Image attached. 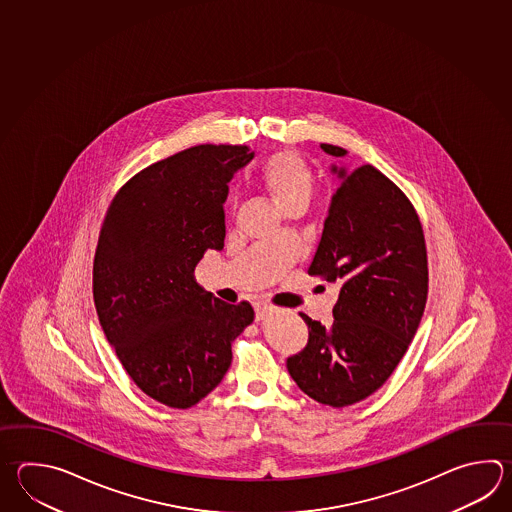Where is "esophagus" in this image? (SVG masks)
I'll use <instances>...</instances> for the list:
<instances>
[{
    "label": "esophagus",
    "instance_id": "obj_1",
    "mask_svg": "<svg viewBox=\"0 0 512 512\" xmlns=\"http://www.w3.org/2000/svg\"><path fill=\"white\" fill-rule=\"evenodd\" d=\"M273 308L268 304H257V321H264L268 315H272Z\"/></svg>",
    "mask_w": 512,
    "mask_h": 512
}]
</instances>
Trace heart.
Masks as SVG:
<instances>
[{"label": "heart", "instance_id": "b5f03b06", "mask_svg": "<svg viewBox=\"0 0 512 512\" xmlns=\"http://www.w3.org/2000/svg\"><path fill=\"white\" fill-rule=\"evenodd\" d=\"M259 178L288 213L310 206L315 193V173L301 153L292 149L275 151L262 162Z\"/></svg>", "mask_w": 512, "mask_h": 512}]
</instances>
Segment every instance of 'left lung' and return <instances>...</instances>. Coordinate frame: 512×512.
I'll return each instance as SVG.
<instances>
[{
	"label": "left lung",
	"instance_id": "1",
	"mask_svg": "<svg viewBox=\"0 0 512 512\" xmlns=\"http://www.w3.org/2000/svg\"><path fill=\"white\" fill-rule=\"evenodd\" d=\"M332 171L339 188L308 275L341 286L335 319L326 328L301 313L308 343L286 366L306 396L343 408L385 385L407 352L427 304L428 262L418 211L390 178L370 164Z\"/></svg>",
	"mask_w": 512,
	"mask_h": 512
}]
</instances>
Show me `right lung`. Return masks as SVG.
Masks as SVG:
<instances>
[{
    "label": "right lung",
    "mask_w": 512,
    "mask_h": 512,
    "mask_svg": "<svg viewBox=\"0 0 512 512\" xmlns=\"http://www.w3.org/2000/svg\"><path fill=\"white\" fill-rule=\"evenodd\" d=\"M251 158L248 146L189 147L138 171L105 211L96 313L129 377L166 407L208 396L253 321L248 301L224 303L193 279L204 253L224 248L228 182Z\"/></svg>",
    "instance_id": "add662e5"
}]
</instances>
